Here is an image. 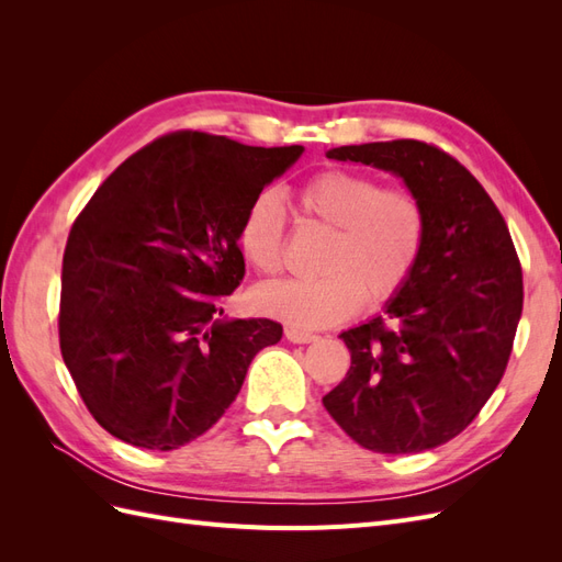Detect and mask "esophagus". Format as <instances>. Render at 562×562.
<instances>
[{"mask_svg": "<svg viewBox=\"0 0 562 562\" xmlns=\"http://www.w3.org/2000/svg\"><path fill=\"white\" fill-rule=\"evenodd\" d=\"M285 337L291 339L293 345H307V342H314V339H316L314 333H304V330H297V328H285Z\"/></svg>", "mask_w": 562, "mask_h": 562, "instance_id": "esophagus-1", "label": "esophagus"}]
</instances>
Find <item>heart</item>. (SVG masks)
I'll return each mask as SVG.
<instances>
[{"label": "heart", "mask_w": 562, "mask_h": 562, "mask_svg": "<svg viewBox=\"0 0 562 562\" xmlns=\"http://www.w3.org/2000/svg\"><path fill=\"white\" fill-rule=\"evenodd\" d=\"M300 215L333 229L318 279L274 281L252 293L255 310L297 330L342 323L368 304L394 300L413 279L427 244V211L407 187L349 168H323L297 192ZM241 258L260 274H277L285 258V213L274 192L255 194L236 227Z\"/></svg>", "instance_id": "1"}]
</instances>
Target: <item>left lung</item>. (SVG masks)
Masks as SVG:
<instances>
[{"label": "left lung", "instance_id": "left-lung-1", "mask_svg": "<svg viewBox=\"0 0 562 562\" xmlns=\"http://www.w3.org/2000/svg\"><path fill=\"white\" fill-rule=\"evenodd\" d=\"M328 159L401 176L427 211V244L386 312L339 335L351 366L323 405L366 450L438 448L475 419L508 366L522 312L512 234L483 184L436 145H345Z\"/></svg>", "mask_w": 562, "mask_h": 562}]
</instances>
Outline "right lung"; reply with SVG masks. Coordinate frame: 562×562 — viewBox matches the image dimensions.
I'll use <instances>...</instances> for the list:
<instances>
[{"label": "right lung", "instance_id": "obj_1", "mask_svg": "<svg viewBox=\"0 0 562 562\" xmlns=\"http://www.w3.org/2000/svg\"><path fill=\"white\" fill-rule=\"evenodd\" d=\"M302 145L176 131L131 155L77 215L63 255V361L93 419L124 443L176 450L206 434L283 328L223 321L244 281L236 227Z\"/></svg>", "mask_w": 562, "mask_h": 562}]
</instances>
